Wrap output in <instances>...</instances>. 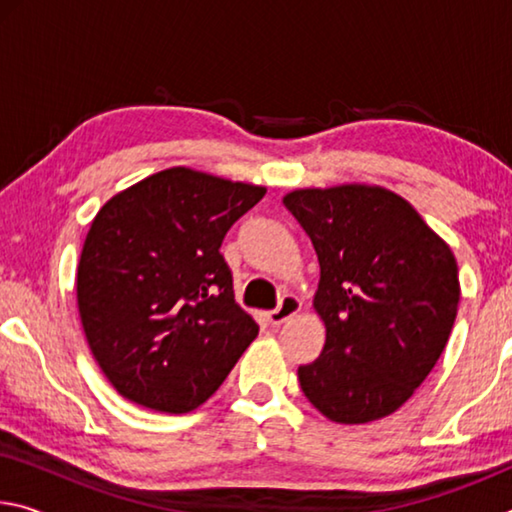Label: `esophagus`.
Instances as JSON below:
<instances>
[{
	"mask_svg": "<svg viewBox=\"0 0 512 512\" xmlns=\"http://www.w3.org/2000/svg\"><path fill=\"white\" fill-rule=\"evenodd\" d=\"M300 309H302V302L296 296H284L280 300V305H277L273 311H268V320H271V325H282L287 323L289 318L300 314Z\"/></svg>",
	"mask_w": 512,
	"mask_h": 512,
	"instance_id": "1",
	"label": "esophagus"
}]
</instances>
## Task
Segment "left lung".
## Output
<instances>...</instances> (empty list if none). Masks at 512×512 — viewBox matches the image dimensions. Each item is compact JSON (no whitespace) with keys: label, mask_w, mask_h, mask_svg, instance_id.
<instances>
[{"label":"left lung","mask_w":512,"mask_h":512,"mask_svg":"<svg viewBox=\"0 0 512 512\" xmlns=\"http://www.w3.org/2000/svg\"><path fill=\"white\" fill-rule=\"evenodd\" d=\"M282 203L320 266L314 309L325 345L298 368L302 393L332 422L386 418L427 379L452 334L461 298L452 248L379 185L293 189Z\"/></svg>","instance_id":"8db88e82"}]
</instances>
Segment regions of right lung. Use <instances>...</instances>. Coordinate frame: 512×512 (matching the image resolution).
I'll return each instance as SVG.
<instances>
[{
    "mask_svg": "<svg viewBox=\"0 0 512 512\" xmlns=\"http://www.w3.org/2000/svg\"><path fill=\"white\" fill-rule=\"evenodd\" d=\"M266 187L171 167L101 207L76 268L85 339L115 391L160 413L210 400L259 332L219 253Z\"/></svg>",
    "mask_w": 512,
    "mask_h": 512,
    "instance_id": "obj_1",
    "label": "right lung"
}]
</instances>
